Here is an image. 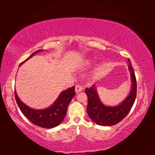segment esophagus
<instances>
[{"label":"esophagus","mask_w":155,"mask_h":155,"mask_svg":"<svg viewBox=\"0 0 155 155\" xmlns=\"http://www.w3.org/2000/svg\"><path fill=\"white\" fill-rule=\"evenodd\" d=\"M83 91V87H81V86L80 85H76V87H75V91H76V93H78V92H80V91Z\"/></svg>","instance_id":"34e87169"}]
</instances>
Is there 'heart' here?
Here are the masks:
<instances>
[{
  "instance_id": "heart-1",
  "label": "heart",
  "mask_w": 155,
  "mask_h": 155,
  "mask_svg": "<svg viewBox=\"0 0 155 155\" xmlns=\"http://www.w3.org/2000/svg\"><path fill=\"white\" fill-rule=\"evenodd\" d=\"M91 62H92V61H91V60H87V61H86V64L90 65L91 64Z\"/></svg>"
}]
</instances>
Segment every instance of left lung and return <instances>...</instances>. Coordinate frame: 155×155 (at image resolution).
<instances>
[{
    "mask_svg": "<svg viewBox=\"0 0 155 155\" xmlns=\"http://www.w3.org/2000/svg\"><path fill=\"white\" fill-rule=\"evenodd\" d=\"M128 70L130 71L131 87L130 92L124 101L115 106L104 105L99 98L96 86L94 85L85 89L87 96V114L96 124L101 126H112L119 123L127 116L133 107L137 96V82L134 70L129 59Z\"/></svg>",
    "mask_w": 155,
    "mask_h": 155,
    "instance_id": "1",
    "label": "left lung"
}]
</instances>
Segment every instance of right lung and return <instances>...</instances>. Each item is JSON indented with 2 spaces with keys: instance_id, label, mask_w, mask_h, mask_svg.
Masks as SVG:
<instances>
[{
  "instance_id": "add662e5",
  "label": "right lung",
  "mask_w": 155,
  "mask_h": 155,
  "mask_svg": "<svg viewBox=\"0 0 155 155\" xmlns=\"http://www.w3.org/2000/svg\"><path fill=\"white\" fill-rule=\"evenodd\" d=\"M41 51H42L38 50L34 52L30 57L21 63L19 66L35 55L36 53ZM75 94L74 86H72V87L61 91L58 98L51 106L44 109H35L28 107L27 104L21 101L18 96L16 91L15 90V101L23 115L33 124L44 128H54L62 122L67 114L68 107Z\"/></svg>"
}]
</instances>
